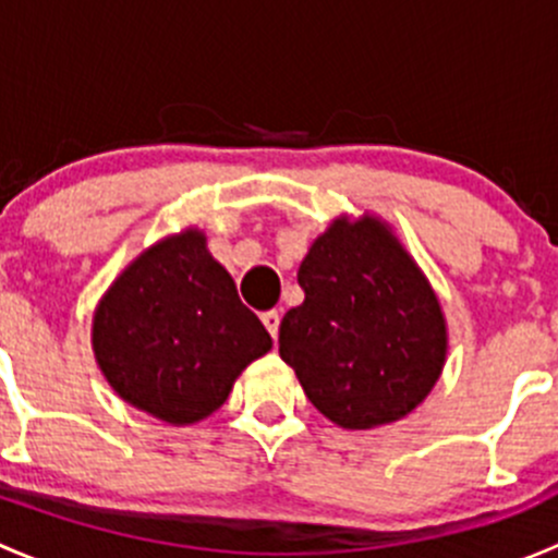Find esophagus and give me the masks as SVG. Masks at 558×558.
<instances>
[{
    "instance_id": "1",
    "label": "esophagus",
    "mask_w": 558,
    "mask_h": 558,
    "mask_svg": "<svg viewBox=\"0 0 558 558\" xmlns=\"http://www.w3.org/2000/svg\"><path fill=\"white\" fill-rule=\"evenodd\" d=\"M262 324L267 326V331H269V337H278V329H280V313L278 311H267V313H262Z\"/></svg>"
}]
</instances>
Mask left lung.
Returning <instances> with one entry per match:
<instances>
[{
	"instance_id": "left-lung-1",
	"label": "left lung",
	"mask_w": 558,
	"mask_h": 558,
	"mask_svg": "<svg viewBox=\"0 0 558 558\" xmlns=\"http://www.w3.org/2000/svg\"><path fill=\"white\" fill-rule=\"evenodd\" d=\"M305 302L280 320V359L342 429L408 415L440 378L446 318L421 269L375 218L335 221L296 272Z\"/></svg>"
}]
</instances>
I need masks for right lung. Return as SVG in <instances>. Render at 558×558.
<instances>
[{"label": "right lung", "mask_w": 558, "mask_h": 558, "mask_svg": "<svg viewBox=\"0 0 558 558\" xmlns=\"http://www.w3.org/2000/svg\"><path fill=\"white\" fill-rule=\"evenodd\" d=\"M269 348L272 337L194 229L123 269L94 315L107 384L167 424L216 413L234 378Z\"/></svg>", "instance_id": "add662e5"}]
</instances>
